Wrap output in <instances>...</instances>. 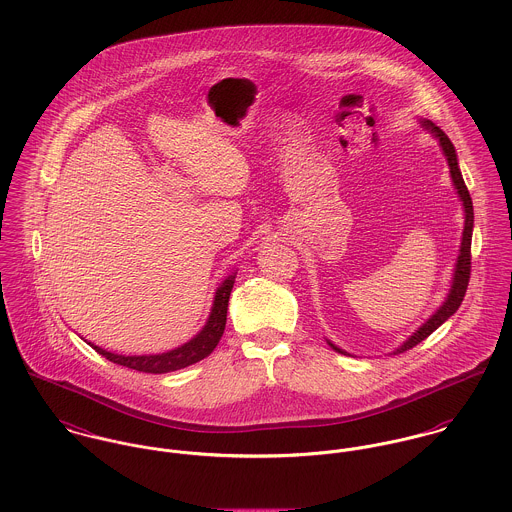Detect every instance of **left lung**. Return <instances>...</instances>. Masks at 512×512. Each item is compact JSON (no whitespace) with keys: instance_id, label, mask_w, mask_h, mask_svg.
Returning a JSON list of instances; mask_svg holds the SVG:
<instances>
[{"instance_id":"obj_1","label":"left lung","mask_w":512,"mask_h":512,"mask_svg":"<svg viewBox=\"0 0 512 512\" xmlns=\"http://www.w3.org/2000/svg\"><path fill=\"white\" fill-rule=\"evenodd\" d=\"M420 125L432 133L434 139H438L440 147H442V153L448 161V167H450V176H452V182H454L455 192L461 200V206H463V233H461V245H459V253H457V259H455L454 275H452V286L448 290V296L446 300L442 302V306L418 328L414 330L412 336H408L406 340L402 341L398 345L397 349L391 351V355H397V353H404L408 349H412L416 343H420L422 340H426L434 330H438L450 316H454L457 312V308L461 306V300L465 296V290H467V283H469V273H471V235H473V202H471V196H469V190L463 182V176L459 171V165H457V153H455L454 143L448 139V135L436 127L430 119H420ZM328 345L343 353V355H351L347 353L345 349L338 347L336 343H332L330 340Z\"/></svg>"}]
</instances>
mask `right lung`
Segmentation results:
<instances>
[{
  "label": "right lung",
  "mask_w": 512,
  "mask_h": 512,
  "mask_svg": "<svg viewBox=\"0 0 512 512\" xmlns=\"http://www.w3.org/2000/svg\"><path fill=\"white\" fill-rule=\"evenodd\" d=\"M235 271L228 275L222 284L218 286L216 294H214V304L210 310V316L204 324V328L192 338V340L174 347L171 351L165 353H149V355H119L112 353L108 349H102L94 343H90L100 355H104L106 359H110L112 363L135 369V371H143V373H171L176 369H184L192 363H198L200 359L208 357L216 345L222 340L224 330H226V320H228V302L231 288L235 283Z\"/></svg>",
  "instance_id": "right-lung-1"
}]
</instances>
